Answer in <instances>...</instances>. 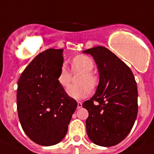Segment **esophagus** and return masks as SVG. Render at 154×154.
<instances>
[{
    "instance_id": "obj_1",
    "label": "esophagus",
    "mask_w": 154,
    "mask_h": 154,
    "mask_svg": "<svg viewBox=\"0 0 154 154\" xmlns=\"http://www.w3.org/2000/svg\"><path fill=\"white\" fill-rule=\"evenodd\" d=\"M81 107H82V103H81V102H78V103H77V109H80Z\"/></svg>"
}]
</instances>
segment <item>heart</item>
I'll return each mask as SVG.
<instances>
[{
  "mask_svg": "<svg viewBox=\"0 0 154 154\" xmlns=\"http://www.w3.org/2000/svg\"><path fill=\"white\" fill-rule=\"evenodd\" d=\"M73 72H81L77 79V85H71L66 89V93L69 97L75 99H82L87 97L90 93V89L93 90L98 85V77L91 72L94 68V62L91 58L85 55H77L71 62ZM71 74L66 66H62L59 69L57 81L62 87L66 88L70 81Z\"/></svg>",
  "mask_w": 154,
  "mask_h": 154,
  "instance_id": "obj_1",
  "label": "heart"
}]
</instances>
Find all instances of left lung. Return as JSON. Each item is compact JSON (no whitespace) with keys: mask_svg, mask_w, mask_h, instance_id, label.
Masks as SVG:
<instances>
[{"mask_svg":"<svg viewBox=\"0 0 154 154\" xmlns=\"http://www.w3.org/2000/svg\"><path fill=\"white\" fill-rule=\"evenodd\" d=\"M94 58L99 73L96 92L82 106L88 111L86 130L93 143L118 144L131 131L138 113V91L131 69L103 46L83 51Z\"/></svg>","mask_w":154,"mask_h":154,"instance_id":"left-lung-1","label":"left lung"}]
</instances>
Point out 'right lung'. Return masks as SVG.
Returning a JSON list of instances; mask_svg holds the SVG:
<instances>
[{
	"instance_id": "1",
	"label": "right lung",
	"mask_w": 154,
	"mask_h": 154,
	"mask_svg": "<svg viewBox=\"0 0 154 154\" xmlns=\"http://www.w3.org/2000/svg\"><path fill=\"white\" fill-rule=\"evenodd\" d=\"M63 49H48L37 55L18 82L17 110L26 135L45 146L65 137L77 103L57 81Z\"/></svg>"
}]
</instances>
